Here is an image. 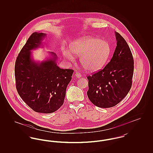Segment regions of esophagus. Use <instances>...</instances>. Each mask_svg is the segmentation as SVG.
Returning <instances> with one entry per match:
<instances>
[{"label":"esophagus","mask_w":153,"mask_h":153,"mask_svg":"<svg viewBox=\"0 0 153 153\" xmlns=\"http://www.w3.org/2000/svg\"><path fill=\"white\" fill-rule=\"evenodd\" d=\"M75 76H76L77 78H79V77H81V74L79 72H76V73H75Z\"/></svg>","instance_id":"esophagus-1"}]
</instances>
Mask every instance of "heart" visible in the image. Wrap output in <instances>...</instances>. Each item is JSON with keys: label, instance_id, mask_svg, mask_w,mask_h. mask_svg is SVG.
<instances>
[{"label": "heart", "instance_id": "obj_1", "mask_svg": "<svg viewBox=\"0 0 153 153\" xmlns=\"http://www.w3.org/2000/svg\"><path fill=\"white\" fill-rule=\"evenodd\" d=\"M70 49L74 55L81 56V65L90 72L100 70L107 62L111 53V47L107 41L90 36L76 40L70 45ZM63 54L69 61L74 60L71 52L65 51Z\"/></svg>", "mask_w": 153, "mask_h": 153}]
</instances>
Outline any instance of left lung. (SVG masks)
<instances>
[{
    "mask_svg": "<svg viewBox=\"0 0 153 153\" xmlns=\"http://www.w3.org/2000/svg\"><path fill=\"white\" fill-rule=\"evenodd\" d=\"M117 47L104 69L88 76L87 95L94 105L110 108L121 102L130 91L134 73V59L126 40L115 32Z\"/></svg>",
    "mask_w": 153,
    "mask_h": 153,
    "instance_id": "8db88e82",
    "label": "left lung"
}]
</instances>
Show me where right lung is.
Segmentation results:
<instances>
[{"label": "right lung", "instance_id": "1", "mask_svg": "<svg viewBox=\"0 0 153 153\" xmlns=\"http://www.w3.org/2000/svg\"><path fill=\"white\" fill-rule=\"evenodd\" d=\"M45 36L37 32L30 36L16 59L15 77L18 93L25 103L36 112L50 114L63 104L74 71L59 68L53 52V58L41 62L31 58V51L41 46Z\"/></svg>", "mask_w": 153, "mask_h": 153}]
</instances>
